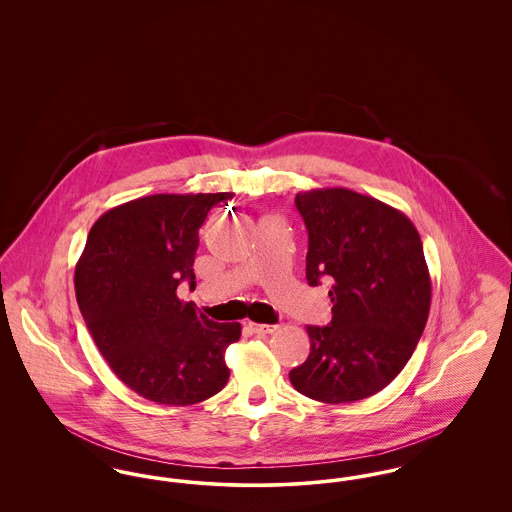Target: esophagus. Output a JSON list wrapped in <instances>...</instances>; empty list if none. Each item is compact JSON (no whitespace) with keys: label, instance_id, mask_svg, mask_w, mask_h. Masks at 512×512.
<instances>
[{"label":"esophagus","instance_id":"esophagus-1","mask_svg":"<svg viewBox=\"0 0 512 512\" xmlns=\"http://www.w3.org/2000/svg\"><path fill=\"white\" fill-rule=\"evenodd\" d=\"M249 328L255 334H272L278 330L276 324H259V322H249Z\"/></svg>","mask_w":512,"mask_h":512}]
</instances>
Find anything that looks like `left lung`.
Segmentation results:
<instances>
[{
    "label": "left lung",
    "mask_w": 512,
    "mask_h": 512,
    "mask_svg": "<svg viewBox=\"0 0 512 512\" xmlns=\"http://www.w3.org/2000/svg\"><path fill=\"white\" fill-rule=\"evenodd\" d=\"M309 232L307 282L330 280L332 320L307 326L311 353L290 372L320 403H353L384 390L420 340L432 282L413 222L370 195L318 188L295 195Z\"/></svg>",
    "instance_id": "obj_1"
}]
</instances>
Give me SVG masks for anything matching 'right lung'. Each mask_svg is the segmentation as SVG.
Returning <instances> with one entry per match:
<instances>
[{"label": "right lung", "mask_w": 512, "mask_h": 512, "mask_svg": "<svg viewBox=\"0 0 512 512\" xmlns=\"http://www.w3.org/2000/svg\"><path fill=\"white\" fill-rule=\"evenodd\" d=\"M220 194H155L103 213L74 270L76 301L99 353L126 388L159 405L186 407L219 393L226 347L240 322H213L178 297L195 288L194 259Z\"/></svg>", "instance_id": "add662e5"}]
</instances>
